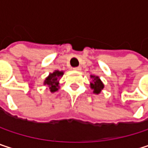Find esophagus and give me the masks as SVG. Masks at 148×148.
I'll use <instances>...</instances> for the list:
<instances>
[{"label":"esophagus","mask_w":148,"mask_h":148,"mask_svg":"<svg viewBox=\"0 0 148 148\" xmlns=\"http://www.w3.org/2000/svg\"><path fill=\"white\" fill-rule=\"evenodd\" d=\"M74 70H75V71H80L81 68L80 67H76V68H74Z\"/></svg>","instance_id":"34e87169"}]
</instances>
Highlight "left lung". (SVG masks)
<instances>
[{"mask_svg": "<svg viewBox=\"0 0 148 148\" xmlns=\"http://www.w3.org/2000/svg\"><path fill=\"white\" fill-rule=\"evenodd\" d=\"M90 77H91V79H92V80L90 82V87L93 91L92 92L94 94H99L101 92V91L103 89V87H104L103 83L99 76L91 75Z\"/></svg>", "mask_w": 148, "mask_h": 148, "instance_id": "left-lung-1", "label": "left lung"}]
</instances>
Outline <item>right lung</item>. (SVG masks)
I'll use <instances>...</instances> for the list:
<instances>
[{
	"label": "right lung",
	"instance_id": "obj_1",
	"mask_svg": "<svg viewBox=\"0 0 148 148\" xmlns=\"http://www.w3.org/2000/svg\"><path fill=\"white\" fill-rule=\"evenodd\" d=\"M64 74L63 71L55 70L53 73H50L48 77H46L44 81V85L47 86V89L49 90L50 92H56L60 88L59 80Z\"/></svg>",
	"mask_w": 148,
	"mask_h": 148
}]
</instances>
